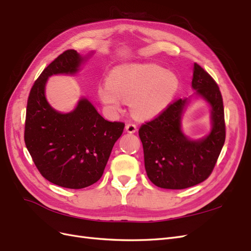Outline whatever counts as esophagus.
Listing matches in <instances>:
<instances>
[{
	"label": "esophagus",
	"instance_id": "1",
	"mask_svg": "<svg viewBox=\"0 0 251 251\" xmlns=\"http://www.w3.org/2000/svg\"><path fill=\"white\" fill-rule=\"evenodd\" d=\"M126 130L127 133H135L137 131V126H136L135 124H127L126 126Z\"/></svg>",
	"mask_w": 251,
	"mask_h": 251
}]
</instances>
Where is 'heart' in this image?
<instances>
[{"label":"heart","mask_w":251,"mask_h":251,"mask_svg":"<svg viewBox=\"0 0 251 251\" xmlns=\"http://www.w3.org/2000/svg\"><path fill=\"white\" fill-rule=\"evenodd\" d=\"M178 88L179 79L173 72L155 64H135L113 70L98 88V97L113 112L120 111L121 100L128 101L134 116L148 119L168 107Z\"/></svg>","instance_id":"heart-1"}]
</instances>
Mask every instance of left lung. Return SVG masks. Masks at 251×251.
Instances as JSON below:
<instances>
[{
  "mask_svg": "<svg viewBox=\"0 0 251 251\" xmlns=\"http://www.w3.org/2000/svg\"><path fill=\"white\" fill-rule=\"evenodd\" d=\"M192 86L211 105L212 130L205 138L189 140L181 131L186 100H175L139 128L149 179L161 188L183 189L206 180L225 142L223 98L215 79L194 65Z\"/></svg>",
  "mask_w": 251,
  "mask_h": 251,
  "instance_id": "8db88e82",
  "label": "left lung"
}]
</instances>
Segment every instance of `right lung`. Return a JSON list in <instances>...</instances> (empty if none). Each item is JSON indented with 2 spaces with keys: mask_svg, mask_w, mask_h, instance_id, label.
I'll return each instance as SVG.
<instances>
[{
  "mask_svg": "<svg viewBox=\"0 0 251 251\" xmlns=\"http://www.w3.org/2000/svg\"><path fill=\"white\" fill-rule=\"evenodd\" d=\"M82 62L78 53L66 50L49 64L30 90L24 139L42 176L58 186L79 189L100 179L114 143L125 124L108 121L86 98L74 111L53 110L45 97V85L53 74L75 73Z\"/></svg>",
  "mask_w": 251,
  "mask_h": 251,
  "instance_id": "obj_1",
  "label": "right lung"
}]
</instances>
